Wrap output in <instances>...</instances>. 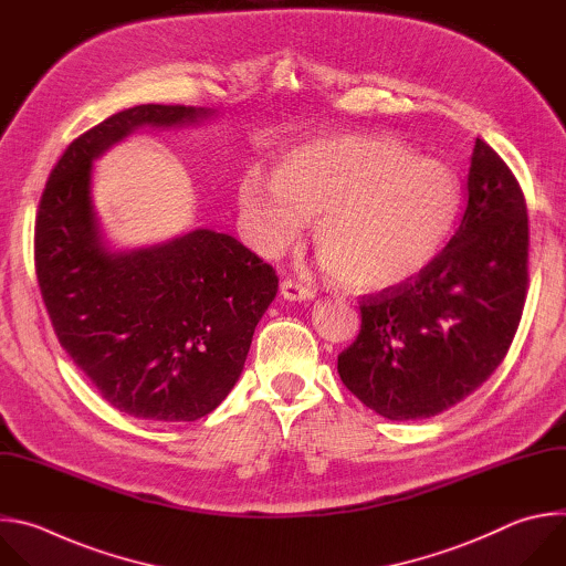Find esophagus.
I'll list each match as a JSON object with an SVG mask.
<instances>
[{
    "label": "esophagus",
    "instance_id": "1",
    "mask_svg": "<svg viewBox=\"0 0 566 566\" xmlns=\"http://www.w3.org/2000/svg\"><path fill=\"white\" fill-rule=\"evenodd\" d=\"M281 296L287 298V301H312L314 298V290L301 285L298 281L287 279V281L281 283Z\"/></svg>",
    "mask_w": 566,
    "mask_h": 566
}]
</instances>
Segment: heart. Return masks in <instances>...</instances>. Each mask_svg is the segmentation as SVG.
<instances>
[{"label": "heart", "instance_id": "obj_1", "mask_svg": "<svg viewBox=\"0 0 566 566\" xmlns=\"http://www.w3.org/2000/svg\"><path fill=\"white\" fill-rule=\"evenodd\" d=\"M237 202L252 245L276 256L316 222L325 268L357 292L399 287L446 248L462 209L448 165L386 134H329L285 149L274 176L248 171Z\"/></svg>", "mask_w": 566, "mask_h": 566}]
</instances>
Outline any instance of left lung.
<instances>
[{"mask_svg": "<svg viewBox=\"0 0 566 566\" xmlns=\"http://www.w3.org/2000/svg\"><path fill=\"white\" fill-rule=\"evenodd\" d=\"M455 237L412 281L361 298V332L338 375L392 421L434 417L504 361L528 283V216L506 163L475 140Z\"/></svg>", "mask_w": 566, "mask_h": 566, "instance_id": "left-lung-1", "label": "left lung"}]
</instances>
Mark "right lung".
I'll list each match as a JSON object with an SVG mask.
<instances>
[{
    "label": "right lung",
    "instance_id": "obj_1",
    "mask_svg": "<svg viewBox=\"0 0 566 566\" xmlns=\"http://www.w3.org/2000/svg\"><path fill=\"white\" fill-rule=\"evenodd\" d=\"M213 113L182 104L113 113L69 145L40 200L35 268L60 344L102 399L138 419L196 421L228 397L279 279L213 230L111 250L91 196L93 160L143 127L200 125Z\"/></svg>",
    "mask_w": 566,
    "mask_h": 566
}]
</instances>
